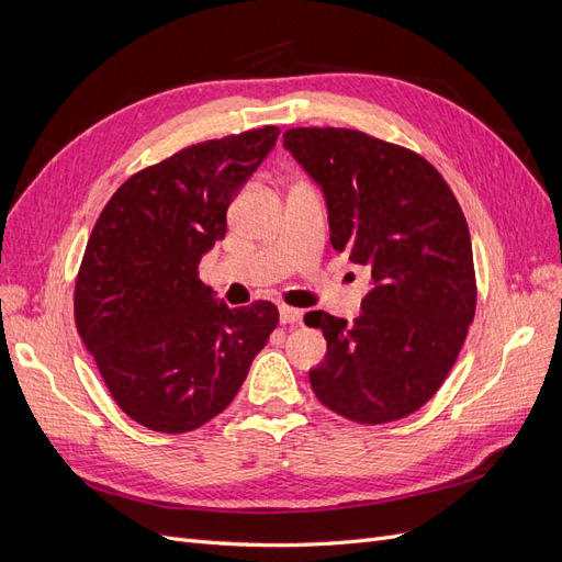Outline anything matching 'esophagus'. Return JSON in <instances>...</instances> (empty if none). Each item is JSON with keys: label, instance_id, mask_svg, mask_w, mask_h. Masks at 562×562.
Here are the masks:
<instances>
[{"label": "esophagus", "instance_id": "1", "mask_svg": "<svg viewBox=\"0 0 562 562\" xmlns=\"http://www.w3.org/2000/svg\"><path fill=\"white\" fill-rule=\"evenodd\" d=\"M281 323H285V326H297V323H302V310H295V307H285V304H281Z\"/></svg>", "mask_w": 562, "mask_h": 562}]
</instances>
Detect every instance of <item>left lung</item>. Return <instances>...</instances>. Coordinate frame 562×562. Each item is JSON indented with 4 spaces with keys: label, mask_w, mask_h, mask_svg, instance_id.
Instances as JSON below:
<instances>
[{
    "label": "left lung",
    "mask_w": 562,
    "mask_h": 562,
    "mask_svg": "<svg viewBox=\"0 0 562 562\" xmlns=\"http://www.w3.org/2000/svg\"><path fill=\"white\" fill-rule=\"evenodd\" d=\"M283 147L323 192L330 244L370 267L361 316L328 312L316 398L361 424L419 411L448 378L475 312L471 236L448 182L415 151L351 128H291Z\"/></svg>",
    "instance_id": "obj_1"
}]
</instances>
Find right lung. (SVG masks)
<instances>
[{
    "label": "right lung",
    "mask_w": 562,
    "mask_h": 562,
    "mask_svg": "<svg viewBox=\"0 0 562 562\" xmlns=\"http://www.w3.org/2000/svg\"><path fill=\"white\" fill-rule=\"evenodd\" d=\"M279 133L180 149L119 187L91 232L77 330L116 405L151 431L184 434L223 413L277 328L274 304L229 310L196 267L225 239L229 203Z\"/></svg>",
    "instance_id": "obj_1"
}]
</instances>
